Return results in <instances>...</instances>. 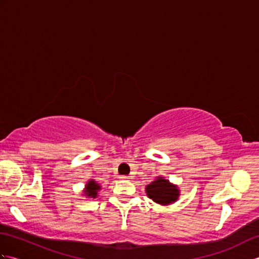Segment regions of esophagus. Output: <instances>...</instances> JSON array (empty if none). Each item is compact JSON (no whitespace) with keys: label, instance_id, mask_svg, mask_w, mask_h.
Listing matches in <instances>:
<instances>
[{"label":"esophagus","instance_id":"obj_1","mask_svg":"<svg viewBox=\"0 0 259 259\" xmlns=\"http://www.w3.org/2000/svg\"><path fill=\"white\" fill-rule=\"evenodd\" d=\"M119 178H120L121 180H129V179H130L129 176H120Z\"/></svg>","mask_w":259,"mask_h":259}]
</instances>
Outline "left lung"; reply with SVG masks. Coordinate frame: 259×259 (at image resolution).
Instances as JSON below:
<instances>
[{"label": "left lung", "instance_id": "1", "mask_svg": "<svg viewBox=\"0 0 259 259\" xmlns=\"http://www.w3.org/2000/svg\"><path fill=\"white\" fill-rule=\"evenodd\" d=\"M146 194L153 202L168 206L178 200L180 190L177 185L171 184L169 179L159 176L152 183L146 186Z\"/></svg>", "mask_w": 259, "mask_h": 259}]
</instances>
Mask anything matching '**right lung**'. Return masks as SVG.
<instances>
[{"label":"right lung","mask_w":259,"mask_h":259,"mask_svg":"<svg viewBox=\"0 0 259 259\" xmlns=\"http://www.w3.org/2000/svg\"><path fill=\"white\" fill-rule=\"evenodd\" d=\"M101 190V186L99 185L95 179L88 180L83 189V196L87 198H97L99 191Z\"/></svg>","instance_id":"1"}]
</instances>
